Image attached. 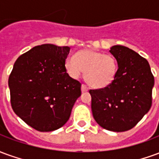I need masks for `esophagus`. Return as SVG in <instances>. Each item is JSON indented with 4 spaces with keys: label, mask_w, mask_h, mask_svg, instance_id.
Listing matches in <instances>:
<instances>
[{
    "label": "esophagus",
    "mask_w": 159,
    "mask_h": 159,
    "mask_svg": "<svg viewBox=\"0 0 159 159\" xmlns=\"http://www.w3.org/2000/svg\"><path fill=\"white\" fill-rule=\"evenodd\" d=\"M81 89H82V92L84 93V92H87L89 91V88L85 85V84H82V87H81Z\"/></svg>",
    "instance_id": "obj_1"
}]
</instances>
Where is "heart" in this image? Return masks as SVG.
I'll list each match as a JSON object with an SVG mask.
<instances>
[{
	"label": "heart",
	"mask_w": 159,
	"mask_h": 159,
	"mask_svg": "<svg viewBox=\"0 0 159 159\" xmlns=\"http://www.w3.org/2000/svg\"><path fill=\"white\" fill-rule=\"evenodd\" d=\"M67 72L72 78H78L84 72V78L90 86L103 89L116 78L117 63L111 54H104L92 49L76 52V57L69 56L66 60Z\"/></svg>",
	"instance_id": "heart-1"
}]
</instances>
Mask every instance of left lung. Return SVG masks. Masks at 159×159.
<instances>
[{"label":"left lung","mask_w":159,"mask_h":159,"mask_svg":"<svg viewBox=\"0 0 159 159\" xmlns=\"http://www.w3.org/2000/svg\"><path fill=\"white\" fill-rule=\"evenodd\" d=\"M109 52L117 62V76L111 84L91 89V109L94 120L103 129L114 132L131 129L152 107L154 77L147 59L121 45Z\"/></svg>","instance_id":"obj_1"}]
</instances>
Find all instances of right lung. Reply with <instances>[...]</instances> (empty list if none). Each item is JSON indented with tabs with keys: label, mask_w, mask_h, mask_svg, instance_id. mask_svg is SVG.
Here are the masks:
<instances>
[{
	"label": "right lung",
	"mask_w": 159,
	"mask_h": 159,
	"mask_svg": "<svg viewBox=\"0 0 159 159\" xmlns=\"http://www.w3.org/2000/svg\"><path fill=\"white\" fill-rule=\"evenodd\" d=\"M69 52V47H34L18 58L9 76L12 110L41 132L65 125L81 96V83L66 72Z\"/></svg>",
	"instance_id": "add662e5"
}]
</instances>
